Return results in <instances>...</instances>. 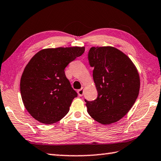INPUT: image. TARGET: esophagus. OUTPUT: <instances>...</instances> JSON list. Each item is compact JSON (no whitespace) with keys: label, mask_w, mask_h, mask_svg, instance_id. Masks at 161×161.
Wrapping results in <instances>:
<instances>
[{"label":"esophagus","mask_w":161,"mask_h":161,"mask_svg":"<svg viewBox=\"0 0 161 161\" xmlns=\"http://www.w3.org/2000/svg\"><path fill=\"white\" fill-rule=\"evenodd\" d=\"M83 94H84V88L83 87H82L80 90H78V96H79V97L83 96Z\"/></svg>","instance_id":"34e87169"}]
</instances>
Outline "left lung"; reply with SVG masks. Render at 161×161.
<instances>
[{"instance_id":"8db88e82","label":"left lung","mask_w":161,"mask_h":161,"mask_svg":"<svg viewBox=\"0 0 161 161\" xmlns=\"http://www.w3.org/2000/svg\"><path fill=\"white\" fill-rule=\"evenodd\" d=\"M88 60L94 67L93 79L98 97L85 100L90 115L100 124H110L124 117L138 96V71L130 59L113 47H92Z\"/></svg>"}]
</instances>
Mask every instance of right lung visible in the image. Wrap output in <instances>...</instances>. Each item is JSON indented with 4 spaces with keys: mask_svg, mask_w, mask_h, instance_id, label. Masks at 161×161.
<instances>
[{
    "mask_svg": "<svg viewBox=\"0 0 161 161\" xmlns=\"http://www.w3.org/2000/svg\"><path fill=\"white\" fill-rule=\"evenodd\" d=\"M84 51V47L45 48L31 59L22 74L20 91L25 109L34 119L51 124L67 114L78 94L64 69Z\"/></svg>",
    "mask_w": 161,
    "mask_h": 161,
    "instance_id": "obj_1",
    "label": "right lung"
}]
</instances>
